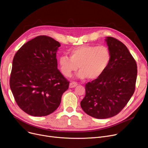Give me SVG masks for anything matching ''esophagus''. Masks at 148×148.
Here are the masks:
<instances>
[{"mask_svg": "<svg viewBox=\"0 0 148 148\" xmlns=\"http://www.w3.org/2000/svg\"><path fill=\"white\" fill-rule=\"evenodd\" d=\"M77 85V83L76 82H72L70 83L69 87H70L71 88H72L76 87Z\"/></svg>", "mask_w": 148, "mask_h": 148, "instance_id": "34e87169", "label": "esophagus"}]
</instances>
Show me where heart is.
I'll return each mask as SVG.
<instances>
[{"instance_id":"heart-1","label":"heart","mask_w":148,"mask_h":148,"mask_svg":"<svg viewBox=\"0 0 148 148\" xmlns=\"http://www.w3.org/2000/svg\"><path fill=\"white\" fill-rule=\"evenodd\" d=\"M111 60L109 49L105 46L83 45L70 52V58L62 56L59 64L62 73L68 77L72 76L78 68V76L81 79L88 77L95 79L106 70Z\"/></svg>"}]
</instances>
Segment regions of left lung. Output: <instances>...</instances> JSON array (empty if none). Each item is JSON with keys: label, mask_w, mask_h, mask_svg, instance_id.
<instances>
[{"label": "left lung", "mask_w": 148, "mask_h": 148, "mask_svg": "<svg viewBox=\"0 0 148 148\" xmlns=\"http://www.w3.org/2000/svg\"><path fill=\"white\" fill-rule=\"evenodd\" d=\"M111 54L108 68L99 77L87 83L80 106L88 115L106 119L118 114L135 90L137 64L126 46L112 37L105 39Z\"/></svg>", "instance_id": "obj_1"}]
</instances>
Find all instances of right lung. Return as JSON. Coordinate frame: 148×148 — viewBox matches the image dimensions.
Here are the masks:
<instances>
[{"label":"right lung","instance_id":"1","mask_svg":"<svg viewBox=\"0 0 148 148\" xmlns=\"http://www.w3.org/2000/svg\"><path fill=\"white\" fill-rule=\"evenodd\" d=\"M54 39L39 36L24 44L12 63L10 87L15 101L26 113L44 116L59 106L69 82L58 69Z\"/></svg>","mask_w":148,"mask_h":148}]
</instances>
